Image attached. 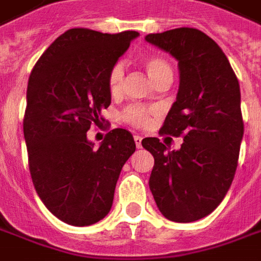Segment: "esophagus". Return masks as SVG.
I'll return each mask as SVG.
<instances>
[{
	"label": "esophagus",
	"instance_id": "1",
	"mask_svg": "<svg viewBox=\"0 0 261 261\" xmlns=\"http://www.w3.org/2000/svg\"><path fill=\"white\" fill-rule=\"evenodd\" d=\"M141 140H143V137L141 136H134V141H136V145H137V148H141Z\"/></svg>",
	"mask_w": 261,
	"mask_h": 261
}]
</instances>
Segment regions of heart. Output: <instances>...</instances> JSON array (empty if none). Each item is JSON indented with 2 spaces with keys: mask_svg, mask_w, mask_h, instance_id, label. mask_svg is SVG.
<instances>
[{
  "mask_svg": "<svg viewBox=\"0 0 261 261\" xmlns=\"http://www.w3.org/2000/svg\"><path fill=\"white\" fill-rule=\"evenodd\" d=\"M143 65L148 73L149 79L155 85L160 80L172 77V67L168 62L161 56H145L143 59ZM124 79V67L121 63H116L109 73V90L112 94H117L123 86ZM123 120L134 127H145L149 123V110L140 106H130L123 112Z\"/></svg>",
  "mask_w": 261,
  "mask_h": 261,
  "instance_id": "obj_1",
  "label": "heart"
}]
</instances>
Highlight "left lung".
<instances>
[{
    "instance_id": "left-lung-1",
    "label": "left lung",
    "mask_w": 261,
    "mask_h": 261,
    "mask_svg": "<svg viewBox=\"0 0 261 261\" xmlns=\"http://www.w3.org/2000/svg\"><path fill=\"white\" fill-rule=\"evenodd\" d=\"M145 41L178 62L179 89L161 133L184 137L176 151L156 137L143 140L154 156L149 189L167 219L195 222L219 206L236 172L243 138L239 80L219 45L199 29L149 34Z\"/></svg>"
}]
</instances>
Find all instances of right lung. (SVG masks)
I'll return each instance as SVG.
<instances>
[{
  "mask_svg": "<svg viewBox=\"0 0 261 261\" xmlns=\"http://www.w3.org/2000/svg\"><path fill=\"white\" fill-rule=\"evenodd\" d=\"M136 31L101 34L73 28L56 38L28 80L23 137L36 194L58 219L97 223L110 212L125 161L136 151L130 131L114 128L94 147L90 125L112 103L109 73Z\"/></svg>",
  "mask_w": 261,
  "mask_h": 261,
  "instance_id": "right-lung-1",
  "label": "right lung"
}]
</instances>
